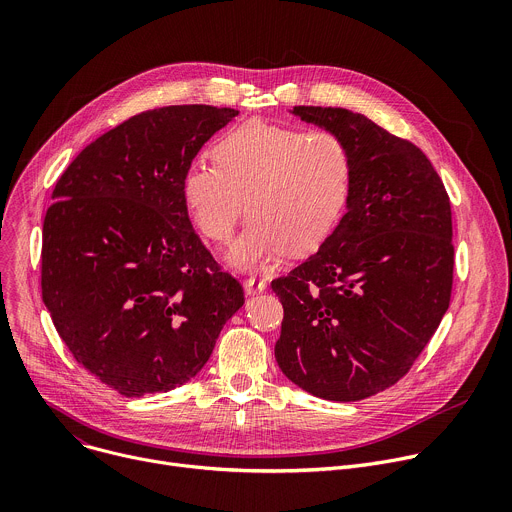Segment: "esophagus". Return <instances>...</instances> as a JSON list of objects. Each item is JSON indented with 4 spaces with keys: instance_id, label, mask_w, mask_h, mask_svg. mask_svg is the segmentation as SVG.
<instances>
[{
    "instance_id": "34e87169",
    "label": "esophagus",
    "mask_w": 512,
    "mask_h": 512,
    "mask_svg": "<svg viewBox=\"0 0 512 512\" xmlns=\"http://www.w3.org/2000/svg\"><path fill=\"white\" fill-rule=\"evenodd\" d=\"M264 291H266V280H256V278L244 280V293L248 297H254V295L264 293Z\"/></svg>"
}]
</instances>
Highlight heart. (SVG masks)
Segmentation results:
<instances>
[{
	"mask_svg": "<svg viewBox=\"0 0 512 512\" xmlns=\"http://www.w3.org/2000/svg\"><path fill=\"white\" fill-rule=\"evenodd\" d=\"M213 160L187 164L181 201L203 238L227 244L246 199L252 219L230 256L240 268L315 252L352 199L354 154L329 130L250 120L215 140Z\"/></svg>",
	"mask_w": 512,
	"mask_h": 512,
	"instance_id": "heart-1",
	"label": "heart"
}]
</instances>
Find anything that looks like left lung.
<instances>
[{"label": "left lung", "mask_w": 512, "mask_h": 512, "mask_svg": "<svg viewBox=\"0 0 512 512\" xmlns=\"http://www.w3.org/2000/svg\"><path fill=\"white\" fill-rule=\"evenodd\" d=\"M293 113L348 142L354 191L317 254L272 280L285 309L274 356L319 399L362 401L413 368L449 307V197L421 148L362 113Z\"/></svg>", "instance_id": "left-lung-1"}]
</instances>
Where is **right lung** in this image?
<instances>
[{"label":"right lung","mask_w":512,"mask_h":512,"mask_svg":"<svg viewBox=\"0 0 512 512\" xmlns=\"http://www.w3.org/2000/svg\"><path fill=\"white\" fill-rule=\"evenodd\" d=\"M236 116L213 105L142 111L56 181L42 225V301L77 364L124 396L191 380L244 305L181 201L187 164Z\"/></svg>","instance_id":"obj_1"}]
</instances>
